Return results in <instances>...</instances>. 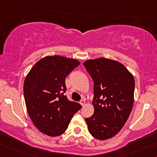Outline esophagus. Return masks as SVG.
<instances>
[{"instance_id":"esophagus-1","label":"esophagus","mask_w":157,"mask_h":157,"mask_svg":"<svg viewBox=\"0 0 157 157\" xmlns=\"http://www.w3.org/2000/svg\"><path fill=\"white\" fill-rule=\"evenodd\" d=\"M85 100L84 99H82L81 101H80V105H81V106H84V105H85Z\"/></svg>"}]
</instances>
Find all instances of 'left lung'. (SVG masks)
<instances>
[{
  "label": "left lung",
  "instance_id": "obj_1",
  "mask_svg": "<svg viewBox=\"0 0 157 157\" xmlns=\"http://www.w3.org/2000/svg\"><path fill=\"white\" fill-rule=\"evenodd\" d=\"M94 82V114L86 118L88 129L96 139L116 135L126 123L133 105L135 80L118 62L106 58L83 63Z\"/></svg>",
  "mask_w": 157,
  "mask_h": 157
}]
</instances>
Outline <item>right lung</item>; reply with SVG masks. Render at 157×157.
Segmentation results:
<instances>
[{
	"label": "right lung",
	"mask_w": 157,
	"mask_h": 157,
	"mask_svg": "<svg viewBox=\"0 0 157 157\" xmlns=\"http://www.w3.org/2000/svg\"><path fill=\"white\" fill-rule=\"evenodd\" d=\"M80 65L60 56H46L31 68L24 83L27 113L39 131L50 136L61 135L82 108L65 95V77Z\"/></svg>",
	"instance_id": "right-lung-1"
}]
</instances>
